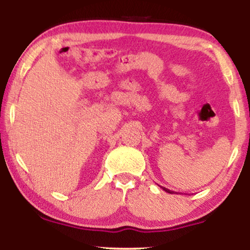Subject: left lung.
<instances>
[{"label":"left lung","instance_id":"left-lung-1","mask_svg":"<svg viewBox=\"0 0 250 250\" xmlns=\"http://www.w3.org/2000/svg\"><path fill=\"white\" fill-rule=\"evenodd\" d=\"M160 188H163V187H160ZM163 190H165L166 192H168V193H174V191H170L168 189H166V188H163Z\"/></svg>","mask_w":250,"mask_h":250}]
</instances>
